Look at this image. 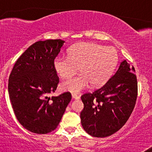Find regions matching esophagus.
Segmentation results:
<instances>
[{
  "mask_svg": "<svg viewBox=\"0 0 152 152\" xmlns=\"http://www.w3.org/2000/svg\"><path fill=\"white\" fill-rule=\"evenodd\" d=\"M72 99H79L80 97L76 95V94H72Z\"/></svg>",
  "mask_w": 152,
  "mask_h": 152,
  "instance_id": "1",
  "label": "esophagus"
}]
</instances>
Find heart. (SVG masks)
<instances>
[{
	"instance_id": "1",
	"label": "heart",
	"mask_w": 152,
	"mask_h": 152,
	"mask_svg": "<svg viewBox=\"0 0 152 152\" xmlns=\"http://www.w3.org/2000/svg\"><path fill=\"white\" fill-rule=\"evenodd\" d=\"M117 61V53L113 47L83 42L69 48L67 56L56 57L53 67L61 78L72 76L78 67L81 74L66 79L61 84L65 91L77 94L88 88L91 83L94 86L104 83Z\"/></svg>"
}]
</instances>
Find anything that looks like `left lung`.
I'll list each match as a JSON object with an SVG mask.
<instances>
[{
  "label": "left lung",
  "mask_w": 152,
  "mask_h": 152,
  "mask_svg": "<svg viewBox=\"0 0 152 152\" xmlns=\"http://www.w3.org/2000/svg\"><path fill=\"white\" fill-rule=\"evenodd\" d=\"M134 66L126 60L107 82L92 93L81 96L82 126L94 137H106L126 124L136 104L138 86Z\"/></svg>",
  "instance_id": "1"
}]
</instances>
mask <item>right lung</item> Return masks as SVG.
I'll list each match as a JSON object with an SVG mask.
<instances>
[{
  "instance_id": "right-lung-1",
  "label": "right lung",
  "mask_w": 152,
  "mask_h": 152,
  "mask_svg": "<svg viewBox=\"0 0 152 152\" xmlns=\"http://www.w3.org/2000/svg\"><path fill=\"white\" fill-rule=\"evenodd\" d=\"M64 41L36 42L15 62L8 79V94L19 123L33 133L45 134L57 128L71 99L70 92H55L59 78L53 67Z\"/></svg>"
}]
</instances>
